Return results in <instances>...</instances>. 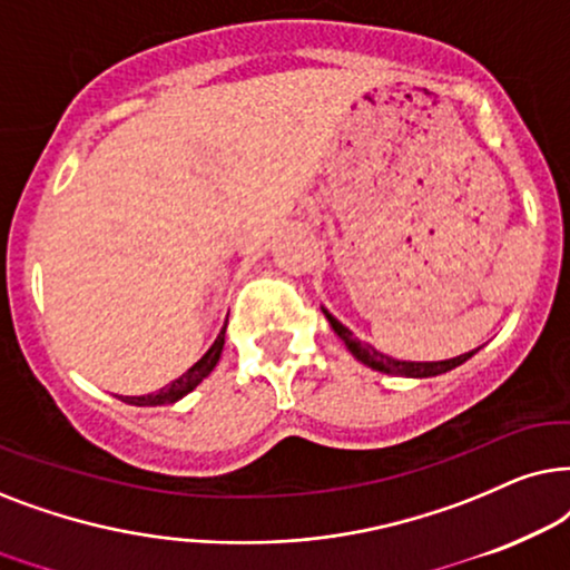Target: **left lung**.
Returning a JSON list of instances; mask_svg holds the SVG:
<instances>
[{"instance_id":"left-lung-1","label":"left lung","mask_w":570,"mask_h":570,"mask_svg":"<svg viewBox=\"0 0 570 570\" xmlns=\"http://www.w3.org/2000/svg\"><path fill=\"white\" fill-rule=\"evenodd\" d=\"M325 321L333 331L338 333V338L344 341V346L352 352V356L356 362L367 364V367L377 370V373H385V375H399V377H435V375H443V373H451L453 367H459V364H464L469 356L476 354L474 352H466V354H459V356H451V360H440V362H409V360H393V356L377 352L375 346L370 344H362L360 338H354V333L346 328L344 323L336 321L328 309L321 307Z\"/></svg>"}]
</instances>
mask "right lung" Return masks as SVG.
Segmentation results:
<instances>
[{"label": "right lung", "instance_id": "right-lung-1", "mask_svg": "<svg viewBox=\"0 0 570 570\" xmlns=\"http://www.w3.org/2000/svg\"><path fill=\"white\" fill-rule=\"evenodd\" d=\"M224 341H226V325L218 333L214 344L206 354L197 360L193 367L187 370V373H181L177 381H171L169 385H164V389H158L156 393H146V396H119L125 404H132V406H166V404H177L179 399H185L189 391H195L197 385H200L206 377L214 373V367L222 360V352H224Z\"/></svg>", "mask_w": 570, "mask_h": 570}]
</instances>
